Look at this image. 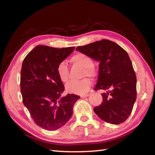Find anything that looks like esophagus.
Returning <instances> with one entry per match:
<instances>
[{"instance_id":"obj_1","label":"esophagus","mask_w":155,"mask_h":155,"mask_svg":"<svg viewBox=\"0 0 155 155\" xmlns=\"http://www.w3.org/2000/svg\"><path fill=\"white\" fill-rule=\"evenodd\" d=\"M89 96V94H83V95H81V98H86V97Z\"/></svg>"}]
</instances>
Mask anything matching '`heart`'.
<instances>
[{
	"label": "heart",
	"mask_w": 155,
	"mask_h": 155,
	"mask_svg": "<svg viewBox=\"0 0 155 155\" xmlns=\"http://www.w3.org/2000/svg\"><path fill=\"white\" fill-rule=\"evenodd\" d=\"M71 61L74 64L84 68L82 77H90L95 78L97 75L94 62L91 57L85 54L77 53L71 57ZM57 73L60 81L63 83H67L70 79L69 70L65 61H61L57 65ZM91 85V81L89 78H84L79 81H72L68 83L65 89L70 93L83 94L87 91Z\"/></svg>",
	"instance_id": "1"
}]
</instances>
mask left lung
Instances as JSON below:
<instances>
[{"instance_id": "left-lung-1", "label": "left lung", "mask_w": 155, "mask_h": 155, "mask_svg": "<svg viewBox=\"0 0 155 155\" xmlns=\"http://www.w3.org/2000/svg\"><path fill=\"white\" fill-rule=\"evenodd\" d=\"M76 50L100 62L94 90H109L101 94L103 102L94 108L95 114L112 124L126 121L137 98V78L127 51L108 40L78 46Z\"/></svg>"}]
</instances>
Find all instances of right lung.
Here are the masks:
<instances>
[{
    "label": "right lung",
    "instance_id": "add662e5",
    "mask_svg": "<svg viewBox=\"0 0 155 155\" xmlns=\"http://www.w3.org/2000/svg\"><path fill=\"white\" fill-rule=\"evenodd\" d=\"M74 47L56 48L39 45L22 62L20 90L22 102L35 124L44 129L54 130L68 122L79 96H61L64 85L57 73L60 62L70 55Z\"/></svg>",
    "mask_w": 155,
    "mask_h": 155
}]
</instances>
